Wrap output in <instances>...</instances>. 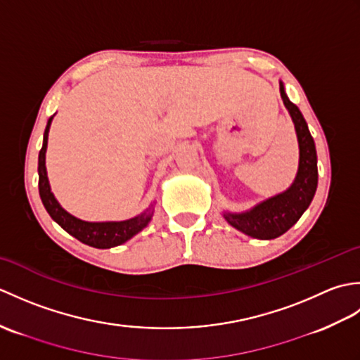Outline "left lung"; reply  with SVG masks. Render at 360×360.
I'll list each match as a JSON object with an SVG mask.
<instances>
[{
	"label": "left lung",
	"instance_id": "left-lung-1",
	"mask_svg": "<svg viewBox=\"0 0 360 360\" xmlns=\"http://www.w3.org/2000/svg\"><path fill=\"white\" fill-rule=\"evenodd\" d=\"M280 94L294 122L298 141V170L289 188L258 202L246 212H223V217L236 231L257 240H274L288 232L309 207L316 195L319 172L316 143L300 110L289 101L280 82Z\"/></svg>",
	"mask_w": 360,
	"mask_h": 360
}]
</instances>
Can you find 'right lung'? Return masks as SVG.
Returning <instances> with one entry per match:
<instances>
[{
	"label": "right lung",
	"instance_id": "add662e5",
	"mask_svg": "<svg viewBox=\"0 0 360 360\" xmlns=\"http://www.w3.org/2000/svg\"><path fill=\"white\" fill-rule=\"evenodd\" d=\"M53 116L49 117L43 134V147L38 155V192H40L41 202L44 209L48 210L51 218L58 226L77 238L83 244H88L91 248L97 249H110L116 248L133 238L136 233H139L142 229L148 226V223L155 213V205H150L147 210H143L134 218L125 221H83L77 217L66 212L57 198L51 192L48 172H46V148H48V136Z\"/></svg>",
	"mask_w": 360,
	"mask_h": 360
}]
</instances>
